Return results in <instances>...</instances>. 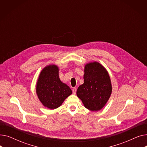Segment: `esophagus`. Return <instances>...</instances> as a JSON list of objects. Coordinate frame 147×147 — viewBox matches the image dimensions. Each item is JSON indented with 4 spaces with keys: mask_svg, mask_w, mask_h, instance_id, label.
Segmentation results:
<instances>
[{
    "mask_svg": "<svg viewBox=\"0 0 147 147\" xmlns=\"http://www.w3.org/2000/svg\"><path fill=\"white\" fill-rule=\"evenodd\" d=\"M72 90H73V93L74 94H76V90H77L76 88H74Z\"/></svg>",
    "mask_w": 147,
    "mask_h": 147,
    "instance_id": "esophagus-1",
    "label": "esophagus"
}]
</instances>
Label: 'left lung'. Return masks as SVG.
<instances>
[{"label":"left lung","instance_id":"obj_1","mask_svg":"<svg viewBox=\"0 0 147 147\" xmlns=\"http://www.w3.org/2000/svg\"><path fill=\"white\" fill-rule=\"evenodd\" d=\"M84 83L77 90V95L87 109L99 111L104 107L112 92L110 76L105 68L97 62L84 67Z\"/></svg>","mask_w":147,"mask_h":147}]
</instances>
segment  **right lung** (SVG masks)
I'll return each instance as SVG.
<instances>
[{
	"instance_id": "obj_1",
	"label": "right lung",
	"mask_w": 147,
	"mask_h": 147,
	"mask_svg": "<svg viewBox=\"0 0 147 147\" xmlns=\"http://www.w3.org/2000/svg\"><path fill=\"white\" fill-rule=\"evenodd\" d=\"M36 93L42 104L49 109L59 107L72 94L71 89L62 82L58 75V67L50 65L41 71L36 85Z\"/></svg>"
}]
</instances>
